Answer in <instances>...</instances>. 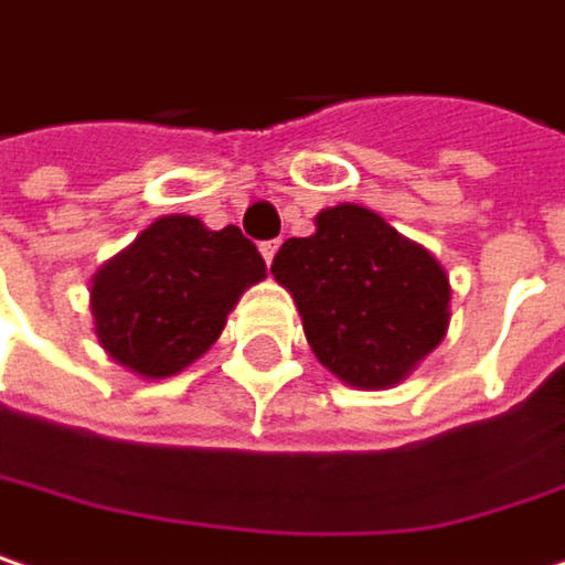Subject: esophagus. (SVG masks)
I'll list each match as a JSON object with an SVG mask.
<instances>
[{
    "label": "esophagus",
    "instance_id": "34e87169",
    "mask_svg": "<svg viewBox=\"0 0 565 565\" xmlns=\"http://www.w3.org/2000/svg\"><path fill=\"white\" fill-rule=\"evenodd\" d=\"M258 249H262V258L271 265V262H275V255H278V239H271V243H262Z\"/></svg>",
    "mask_w": 565,
    "mask_h": 565
}]
</instances>
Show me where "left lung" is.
Returning <instances> with one entry per match:
<instances>
[{"mask_svg": "<svg viewBox=\"0 0 565 565\" xmlns=\"http://www.w3.org/2000/svg\"><path fill=\"white\" fill-rule=\"evenodd\" d=\"M313 223L278 249L275 281L326 371L358 390L396 386L448 335V271L367 207H326Z\"/></svg>", "mask_w": 565, "mask_h": 565, "instance_id": "8db88e82", "label": "left lung"}]
</instances>
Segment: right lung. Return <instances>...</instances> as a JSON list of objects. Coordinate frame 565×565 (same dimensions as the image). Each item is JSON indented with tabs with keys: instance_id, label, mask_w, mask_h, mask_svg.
<instances>
[{
	"instance_id": "1",
	"label": "right lung",
	"mask_w": 565,
	"mask_h": 565,
	"mask_svg": "<svg viewBox=\"0 0 565 565\" xmlns=\"http://www.w3.org/2000/svg\"><path fill=\"white\" fill-rule=\"evenodd\" d=\"M265 275V258L239 226L159 216L92 275L98 345L137 377H172L214 345L246 287Z\"/></svg>"
}]
</instances>
